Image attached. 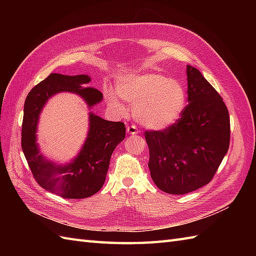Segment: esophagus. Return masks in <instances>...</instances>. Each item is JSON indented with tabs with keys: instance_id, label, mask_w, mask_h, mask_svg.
Wrapping results in <instances>:
<instances>
[{
	"instance_id": "esophagus-1",
	"label": "esophagus",
	"mask_w": 256,
	"mask_h": 256,
	"mask_svg": "<svg viewBox=\"0 0 256 256\" xmlns=\"http://www.w3.org/2000/svg\"><path fill=\"white\" fill-rule=\"evenodd\" d=\"M127 132L129 134H138V128L136 126H134V125L128 126L127 127Z\"/></svg>"
}]
</instances>
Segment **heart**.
Segmentation results:
<instances>
[{
  "instance_id": "1",
  "label": "heart",
  "mask_w": 256,
  "mask_h": 256,
  "mask_svg": "<svg viewBox=\"0 0 256 256\" xmlns=\"http://www.w3.org/2000/svg\"><path fill=\"white\" fill-rule=\"evenodd\" d=\"M118 94L134 104L136 120L152 130H162L174 125L180 118L186 106V90L182 84L152 72L120 76L116 92L108 90L106 100L109 104L125 113L127 109Z\"/></svg>"
}]
</instances>
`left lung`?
I'll list each match as a JSON object with an SVG mask.
<instances>
[{
	"label": "left lung",
	"instance_id": "8db88e82",
	"mask_svg": "<svg viewBox=\"0 0 256 256\" xmlns=\"http://www.w3.org/2000/svg\"><path fill=\"white\" fill-rule=\"evenodd\" d=\"M188 106L176 124L146 131L148 168L157 187L186 194L212 180L228 150L230 116L226 104L198 69L187 65Z\"/></svg>",
	"mask_w": 256,
	"mask_h": 256
}]
</instances>
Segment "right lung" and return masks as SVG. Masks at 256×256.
Wrapping results in <instances>:
<instances>
[{
  "label": "right lung",
  "instance_id": "obj_1",
  "mask_svg": "<svg viewBox=\"0 0 256 256\" xmlns=\"http://www.w3.org/2000/svg\"><path fill=\"white\" fill-rule=\"evenodd\" d=\"M90 82L88 74H51L32 88L24 102L21 134L23 154L36 182L44 189L64 198H88L102 189L112 152L126 134L124 122L106 120L90 112L88 136L74 159L60 164L40 152L36 134L46 104L58 92H68L80 96L90 110L102 102L104 96L98 90L88 88Z\"/></svg>",
  "mask_w": 256,
  "mask_h": 256
}]
</instances>
